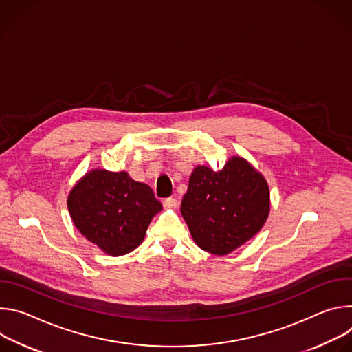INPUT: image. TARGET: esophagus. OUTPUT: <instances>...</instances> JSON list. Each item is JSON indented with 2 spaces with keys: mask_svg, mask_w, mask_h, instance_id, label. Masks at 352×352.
<instances>
[{
  "mask_svg": "<svg viewBox=\"0 0 352 352\" xmlns=\"http://www.w3.org/2000/svg\"><path fill=\"white\" fill-rule=\"evenodd\" d=\"M163 206L166 209H175L178 206V200L175 197H167L163 200Z\"/></svg>",
  "mask_w": 352,
  "mask_h": 352,
  "instance_id": "34e87169",
  "label": "esophagus"
}]
</instances>
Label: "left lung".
<instances>
[{
	"label": "left lung",
	"mask_w": 352,
	"mask_h": 352,
	"mask_svg": "<svg viewBox=\"0 0 352 352\" xmlns=\"http://www.w3.org/2000/svg\"><path fill=\"white\" fill-rule=\"evenodd\" d=\"M181 213L200 249L228 255L265 226L270 213L267 181L241 156H231L220 171L197 166L189 177Z\"/></svg>",
	"instance_id": "obj_1"
}]
</instances>
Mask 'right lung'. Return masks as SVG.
<instances>
[{
	"label": "right lung",
	"instance_id": "1",
	"mask_svg": "<svg viewBox=\"0 0 352 352\" xmlns=\"http://www.w3.org/2000/svg\"><path fill=\"white\" fill-rule=\"evenodd\" d=\"M67 205L78 231L106 255L122 256L144 239L163 206L148 185L126 171H87L71 189Z\"/></svg>",
	"mask_w": 352,
	"mask_h": 352
}]
</instances>
